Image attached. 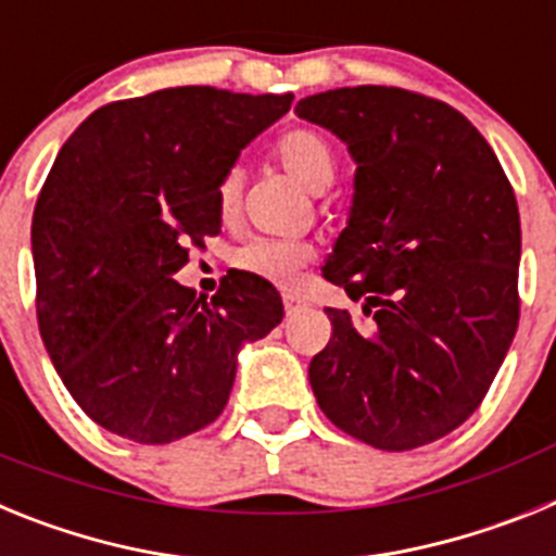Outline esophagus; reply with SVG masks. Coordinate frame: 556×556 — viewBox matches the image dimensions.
<instances>
[{"label":"esophagus","instance_id":"1","mask_svg":"<svg viewBox=\"0 0 556 556\" xmlns=\"http://www.w3.org/2000/svg\"><path fill=\"white\" fill-rule=\"evenodd\" d=\"M308 303L303 301V298H298V294H283V312H287V317H294V314H301L303 308H306Z\"/></svg>","mask_w":556,"mask_h":556}]
</instances>
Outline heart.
<instances>
[{
	"label": "heart",
	"instance_id": "obj_1",
	"mask_svg": "<svg viewBox=\"0 0 556 556\" xmlns=\"http://www.w3.org/2000/svg\"><path fill=\"white\" fill-rule=\"evenodd\" d=\"M275 159L303 189L314 191V194L326 191L337 178L333 147L328 144L323 132L312 130V127H294V130L283 132L281 139L275 141ZM236 200H239V172H228L217 189L223 217H228L236 208ZM306 262V244L292 242V239H267V236H255L233 253V264L242 273L258 275L278 287H289Z\"/></svg>",
	"mask_w": 556,
	"mask_h": 556
}]
</instances>
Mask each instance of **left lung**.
Instances as JSON below:
<instances>
[{"mask_svg": "<svg viewBox=\"0 0 556 556\" xmlns=\"http://www.w3.org/2000/svg\"><path fill=\"white\" fill-rule=\"evenodd\" d=\"M356 161L348 228L323 278L362 301L367 331L333 333L308 365L337 429L381 451L451 434L479 409L518 331L520 217L493 147L456 108L387 86L294 105Z\"/></svg>", "mask_w": 556, "mask_h": 556, "instance_id": "obj_1", "label": "left lung"}]
</instances>
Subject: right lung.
Returning a JSON list of instances; mask_svg holds the SVG:
<instances>
[{"mask_svg": "<svg viewBox=\"0 0 556 556\" xmlns=\"http://www.w3.org/2000/svg\"><path fill=\"white\" fill-rule=\"evenodd\" d=\"M292 94L180 86L102 105L68 136L33 214L36 312L80 409L164 445L223 415L236 353L283 317L281 294L230 269L205 301L175 273L217 236L219 180Z\"/></svg>", "mask_w": 556, "mask_h": 556, "instance_id": "1", "label": "right lung"}]
</instances>
